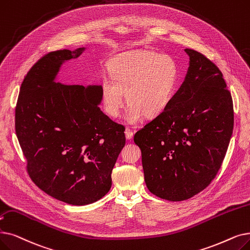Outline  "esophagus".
Instances as JSON below:
<instances>
[{"label":"esophagus","instance_id":"obj_1","mask_svg":"<svg viewBox=\"0 0 250 250\" xmlns=\"http://www.w3.org/2000/svg\"><path fill=\"white\" fill-rule=\"evenodd\" d=\"M125 138L127 140H131L134 136V132L131 129V127H125Z\"/></svg>","mask_w":250,"mask_h":250}]
</instances>
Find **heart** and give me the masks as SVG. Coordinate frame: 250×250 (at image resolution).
Here are the masks:
<instances>
[{"mask_svg": "<svg viewBox=\"0 0 250 250\" xmlns=\"http://www.w3.org/2000/svg\"><path fill=\"white\" fill-rule=\"evenodd\" d=\"M109 71L100 86L104 111L118 116L126 95L129 123L140 121L144 113L154 116L164 111L175 94L179 73L171 56L152 51L119 54L111 60Z\"/></svg>", "mask_w": 250, "mask_h": 250, "instance_id": "1", "label": "heart"}]
</instances>
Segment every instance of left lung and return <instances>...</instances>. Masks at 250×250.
<instances>
[{
    "instance_id": "8db88e82",
    "label": "left lung",
    "mask_w": 250,
    "mask_h": 250,
    "mask_svg": "<svg viewBox=\"0 0 250 250\" xmlns=\"http://www.w3.org/2000/svg\"><path fill=\"white\" fill-rule=\"evenodd\" d=\"M185 52L190 66L181 88L134 136L147 188L169 201L189 199L209 186L234 127L233 100L223 73L203 54Z\"/></svg>"
}]
</instances>
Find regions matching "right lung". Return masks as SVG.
Segmentation results:
<instances>
[{"label": "right lung", "mask_w": 250, "mask_h": 250, "mask_svg": "<svg viewBox=\"0 0 250 250\" xmlns=\"http://www.w3.org/2000/svg\"><path fill=\"white\" fill-rule=\"evenodd\" d=\"M83 48L50 52L21 83L15 132L26 170L50 196L72 205L101 199L111 187V171L125 144V128L98 106L101 85H65L55 78L64 61Z\"/></svg>", "instance_id": "add662e5"}]
</instances>
